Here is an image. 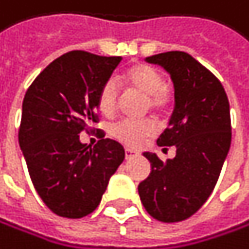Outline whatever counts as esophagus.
Returning a JSON list of instances; mask_svg holds the SVG:
<instances>
[{
	"instance_id": "obj_1",
	"label": "esophagus",
	"mask_w": 249,
	"mask_h": 249,
	"mask_svg": "<svg viewBox=\"0 0 249 249\" xmlns=\"http://www.w3.org/2000/svg\"><path fill=\"white\" fill-rule=\"evenodd\" d=\"M139 152L137 151H133V149H125V158L127 160H130L131 157H134V155H137Z\"/></svg>"
}]
</instances>
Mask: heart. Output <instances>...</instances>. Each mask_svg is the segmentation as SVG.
<instances>
[{"label": "heart", "instance_id": "b5f03b06", "mask_svg": "<svg viewBox=\"0 0 249 249\" xmlns=\"http://www.w3.org/2000/svg\"><path fill=\"white\" fill-rule=\"evenodd\" d=\"M122 80L127 87L146 95L148 107L155 113H164L172 104V94L166 88V80L154 67L146 64H136L127 69L122 74ZM97 109L104 116H112L116 112L118 104V87L115 80L104 82L95 98ZM112 136L128 148H137L148 137L155 133V124L152 119L131 121L122 119L110 130Z\"/></svg>", "mask_w": 249, "mask_h": 249}]
</instances>
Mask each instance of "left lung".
Masks as SVG:
<instances>
[{
	"instance_id": "left-lung-1",
	"label": "left lung",
	"mask_w": 249,
	"mask_h": 249,
	"mask_svg": "<svg viewBox=\"0 0 249 249\" xmlns=\"http://www.w3.org/2000/svg\"><path fill=\"white\" fill-rule=\"evenodd\" d=\"M146 61L164 67L175 83V110L157 145L175 146L176 157L161 161L145 154L151 173L139 184V196L151 216L178 223L203 206L221 173L231 142L229 98L218 77L187 52Z\"/></svg>"
}]
</instances>
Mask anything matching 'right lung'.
Returning a JSON list of instances; mask_svg holds the SVG:
<instances>
[{
    "instance_id": "obj_1",
    "label": "right lung",
    "mask_w": 249,
    "mask_h": 249,
    "mask_svg": "<svg viewBox=\"0 0 249 249\" xmlns=\"http://www.w3.org/2000/svg\"><path fill=\"white\" fill-rule=\"evenodd\" d=\"M121 61L67 52L47 65L25 94L19 145L36 191L59 216L83 218L94 212L125 157L121 143L104 139L103 130L94 148L79 140L100 121L97 92Z\"/></svg>"
}]
</instances>
